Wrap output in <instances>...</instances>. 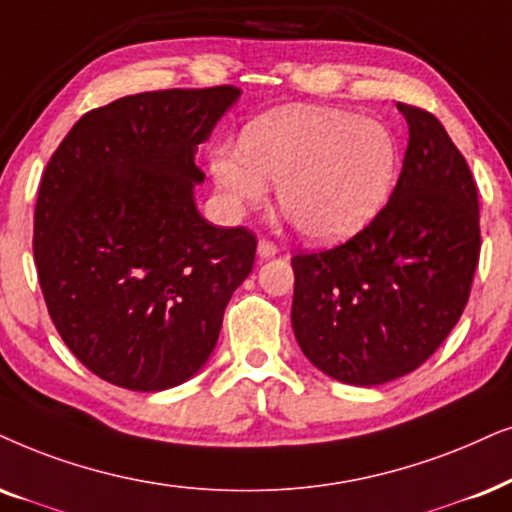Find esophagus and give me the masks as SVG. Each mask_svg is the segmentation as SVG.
<instances>
[{
    "label": "esophagus",
    "instance_id": "esophagus-1",
    "mask_svg": "<svg viewBox=\"0 0 512 512\" xmlns=\"http://www.w3.org/2000/svg\"><path fill=\"white\" fill-rule=\"evenodd\" d=\"M277 251H280V249H277L275 242H270V240L258 242V256H261V258H272L277 254Z\"/></svg>",
    "mask_w": 512,
    "mask_h": 512
}]
</instances>
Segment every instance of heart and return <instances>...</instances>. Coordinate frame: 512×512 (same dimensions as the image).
Returning <instances> with one entry per match:
<instances>
[{"label":"heart","instance_id":"1","mask_svg":"<svg viewBox=\"0 0 512 512\" xmlns=\"http://www.w3.org/2000/svg\"><path fill=\"white\" fill-rule=\"evenodd\" d=\"M400 148L381 119L343 110L282 108L251 122L242 143L211 152V176L230 216L258 207L277 181V202L308 240L360 232L393 192Z\"/></svg>","mask_w":512,"mask_h":512}]
</instances>
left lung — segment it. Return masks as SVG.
<instances>
[{"instance_id":"1","label":"left lung","mask_w":512,"mask_h":512,"mask_svg":"<svg viewBox=\"0 0 512 512\" xmlns=\"http://www.w3.org/2000/svg\"><path fill=\"white\" fill-rule=\"evenodd\" d=\"M409 124L388 204L345 244L296 254L291 327L303 355L350 386L421 367L466 308L480 258V207L440 119L397 103Z\"/></svg>"}]
</instances>
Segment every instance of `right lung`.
<instances>
[{
  "label": "right lung",
  "mask_w": 512,
  "mask_h": 512,
  "mask_svg": "<svg viewBox=\"0 0 512 512\" xmlns=\"http://www.w3.org/2000/svg\"><path fill=\"white\" fill-rule=\"evenodd\" d=\"M237 86L124 96L72 126L35 207L39 287L72 355L112 386L157 393L214 353L256 237L197 211L195 164Z\"/></svg>",
  "instance_id": "1"
}]
</instances>
